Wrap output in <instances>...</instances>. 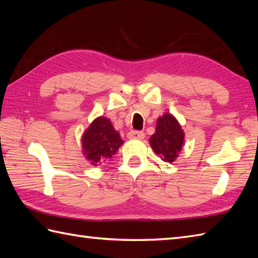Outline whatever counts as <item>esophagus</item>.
Here are the masks:
<instances>
[{
    "label": "esophagus",
    "instance_id": "1",
    "mask_svg": "<svg viewBox=\"0 0 258 258\" xmlns=\"http://www.w3.org/2000/svg\"><path fill=\"white\" fill-rule=\"evenodd\" d=\"M127 138L130 140H143L145 138V134L141 131H131L127 134Z\"/></svg>",
    "mask_w": 258,
    "mask_h": 258
}]
</instances>
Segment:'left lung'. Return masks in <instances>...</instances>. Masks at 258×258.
<instances>
[{
  "mask_svg": "<svg viewBox=\"0 0 258 258\" xmlns=\"http://www.w3.org/2000/svg\"><path fill=\"white\" fill-rule=\"evenodd\" d=\"M184 136L178 120L172 114L165 113L157 118L155 133L151 136L150 144L164 162L173 163L184 145Z\"/></svg>",
  "mask_w": 258,
  "mask_h": 258,
  "instance_id": "1",
  "label": "left lung"
}]
</instances>
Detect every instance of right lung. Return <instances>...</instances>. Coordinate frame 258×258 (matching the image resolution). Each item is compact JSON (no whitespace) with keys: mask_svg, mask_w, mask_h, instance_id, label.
Here are the masks:
<instances>
[{"mask_svg":"<svg viewBox=\"0 0 258 258\" xmlns=\"http://www.w3.org/2000/svg\"><path fill=\"white\" fill-rule=\"evenodd\" d=\"M124 143L115 131L111 120L100 116L95 118L82 136V149L92 165H101L116 153Z\"/></svg>","mask_w":258,"mask_h":258,"instance_id":"right-lung-1","label":"right lung"}]
</instances>
